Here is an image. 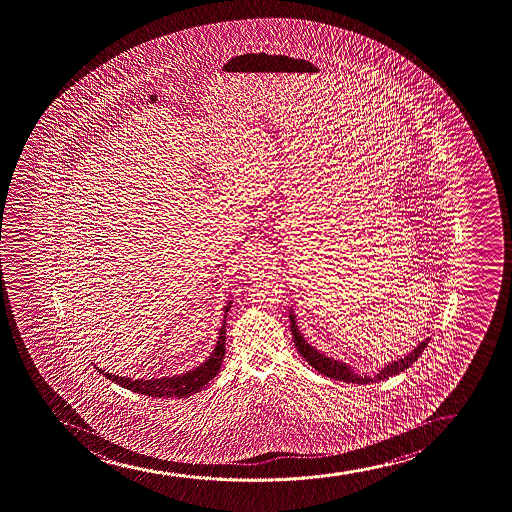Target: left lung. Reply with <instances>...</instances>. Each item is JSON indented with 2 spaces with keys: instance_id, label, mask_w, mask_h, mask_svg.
I'll return each instance as SVG.
<instances>
[{
  "instance_id": "left-lung-1",
  "label": "left lung",
  "mask_w": 512,
  "mask_h": 512,
  "mask_svg": "<svg viewBox=\"0 0 512 512\" xmlns=\"http://www.w3.org/2000/svg\"><path fill=\"white\" fill-rule=\"evenodd\" d=\"M289 322H291V334H293L294 344L298 347V352L305 359L311 368H315L320 374H325L335 381H344V383H357V385H368V383H376L381 379H388L393 374L402 373L405 369L410 368L424 352L425 347L429 344V340L425 339L420 342L414 351L408 352L405 356L400 357L397 361H390L383 368H379L376 373H359L356 368H352L351 362L340 361L335 357L328 356L325 352L318 351L316 347L305 339V335L299 332L298 322H296V313L293 306H289Z\"/></svg>"
}]
</instances>
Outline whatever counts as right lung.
I'll use <instances>...</instances> for the list:
<instances>
[{
    "mask_svg": "<svg viewBox=\"0 0 512 512\" xmlns=\"http://www.w3.org/2000/svg\"><path fill=\"white\" fill-rule=\"evenodd\" d=\"M233 299H230L226 306H223V322L219 327L218 340L214 345L213 352L209 354L206 361L201 366L189 369L182 374H173V376H163V378L151 379H133L127 376H115L112 373H105L102 368H95L104 374L105 378L110 379L112 383L127 388V390L146 395L153 398H187L194 395L197 391H201L211 379L219 373V368L223 364L224 351H226V316L230 311Z\"/></svg>",
    "mask_w": 512,
    "mask_h": 512,
    "instance_id": "obj_1",
    "label": "right lung"
}]
</instances>
